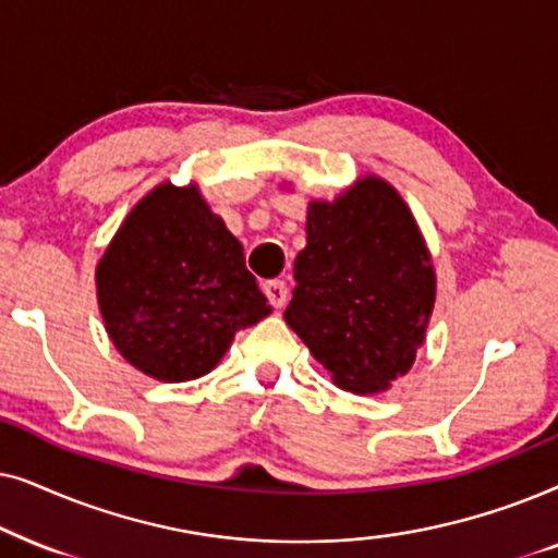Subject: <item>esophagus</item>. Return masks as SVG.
I'll return each mask as SVG.
<instances>
[{
	"instance_id": "34e87169",
	"label": "esophagus",
	"mask_w": 558,
	"mask_h": 558,
	"mask_svg": "<svg viewBox=\"0 0 558 558\" xmlns=\"http://www.w3.org/2000/svg\"><path fill=\"white\" fill-rule=\"evenodd\" d=\"M263 291L267 295V301H270L275 308H283L286 306L288 286L283 283V280H267V283L263 286Z\"/></svg>"
}]
</instances>
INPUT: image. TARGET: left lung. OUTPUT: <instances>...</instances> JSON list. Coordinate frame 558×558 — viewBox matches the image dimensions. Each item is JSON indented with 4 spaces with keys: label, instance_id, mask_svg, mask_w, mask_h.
<instances>
[{
    "label": "left lung",
    "instance_id": "8db88e82",
    "mask_svg": "<svg viewBox=\"0 0 558 558\" xmlns=\"http://www.w3.org/2000/svg\"><path fill=\"white\" fill-rule=\"evenodd\" d=\"M286 324L333 385L388 390L415 362L436 303V272L400 193L362 175L333 202H311Z\"/></svg>",
    "mask_w": 558,
    "mask_h": 558
}]
</instances>
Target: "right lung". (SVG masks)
Segmentation results:
<instances>
[{
	"mask_svg": "<svg viewBox=\"0 0 558 558\" xmlns=\"http://www.w3.org/2000/svg\"><path fill=\"white\" fill-rule=\"evenodd\" d=\"M96 299L117 352L160 383L211 373L234 333L272 311L198 185L170 181L140 198L111 236Z\"/></svg>",
	"mask_w": 558,
	"mask_h": 558,
	"instance_id": "add662e5",
	"label": "right lung"
}]
</instances>
